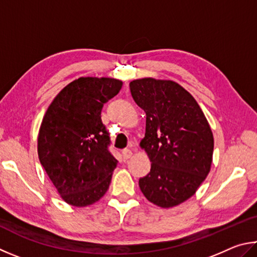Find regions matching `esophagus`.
Returning a JSON list of instances; mask_svg holds the SVG:
<instances>
[{
    "label": "esophagus",
    "instance_id": "1",
    "mask_svg": "<svg viewBox=\"0 0 257 257\" xmlns=\"http://www.w3.org/2000/svg\"><path fill=\"white\" fill-rule=\"evenodd\" d=\"M121 155H123L124 160H127L132 157V151L130 149H124L123 151H121Z\"/></svg>",
    "mask_w": 257,
    "mask_h": 257
}]
</instances>
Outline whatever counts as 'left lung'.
I'll list each match as a JSON object with an SVG mask.
<instances>
[{
	"mask_svg": "<svg viewBox=\"0 0 257 257\" xmlns=\"http://www.w3.org/2000/svg\"><path fill=\"white\" fill-rule=\"evenodd\" d=\"M130 90L147 115L140 147L151 169L139 179L140 190L161 208L181 204L210 172L214 141L208 120L192 94L174 81L133 80Z\"/></svg>",
	"mask_w": 257,
	"mask_h": 257,
	"instance_id": "8db88e82",
	"label": "left lung"
}]
</instances>
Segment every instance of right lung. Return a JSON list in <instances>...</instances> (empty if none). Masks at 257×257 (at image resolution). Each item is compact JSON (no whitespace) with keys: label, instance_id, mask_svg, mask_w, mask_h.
I'll return each instance as SVG.
<instances>
[{"label":"right lung","instance_id":"add662e5","mask_svg":"<svg viewBox=\"0 0 257 257\" xmlns=\"http://www.w3.org/2000/svg\"><path fill=\"white\" fill-rule=\"evenodd\" d=\"M123 85L111 78H79L54 98L38 134L40 164L66 203L93 204L105 195L117 166L101 121L103 103Z\"/></svg>","mask_w":257,"mask_h":257}]
</instances>
